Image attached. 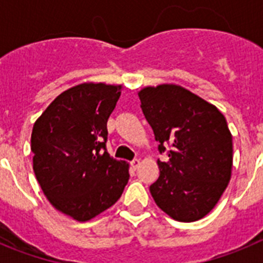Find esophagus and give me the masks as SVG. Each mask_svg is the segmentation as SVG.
Returning a JSON list of instances; mask_svg holds the SVG:
<instances>
[{"mask_svg": "<svg viewBox=\"0 0 263 263\" xmlns=\"http://www.w3.org/2000/svg\"><path fill=\"white\" fill-rule=\"evenodd\" d=\"M139 164H141V159H133L132 162H130V166H132V168L133 170L138 168Z\"/></svg>", "mask_w": 263, "mask_h": 263, "instance_id": "34e87169", "label": "esophagus"}]
</instances>
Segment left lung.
<instances>
[{
    "label": "left lung",
    "mask_w": 263,
    "mask_h": 263,
    "mask_svg": "<svg viewBox=\"0 0 263 263\" xmlns=\"http://www.w3.org/2000/svg\"><path fill=\"white\" fill-rule=\"evenodd\" d=\"M138 96L158 150L168 155L166 162L158 159L153 199L174 220H200L231 180L233 143L227 120L215 105L179 85L146 87Z\"/></svg>",
    "instance_id": "1"
}]
</instances>
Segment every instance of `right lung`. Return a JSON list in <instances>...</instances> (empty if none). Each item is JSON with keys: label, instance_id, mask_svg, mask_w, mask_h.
<instances>
[{"label": "right lung", "instance_id": "add662e5", "mask_svg": "<svg viewBox=\"0 0 263 263\" xmlns=\"http://www.w3.org/2000/svg\"><path fill=\"white\" fill-rule=\"evenodd\" d=\"M121 85L84 83L60 93L35 121L32 168L58 211L88 221L118 200L129 166L106 152V122Z\"/></svg>", "mask_w": 263, "mask_h": 263}]
</instances>
